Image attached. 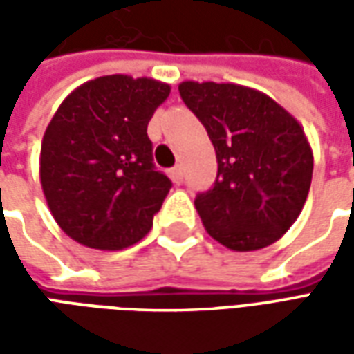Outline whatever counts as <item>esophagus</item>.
<instances>
[{"label": "esophagus", "mask_w": 354, "mask_h": 354, "mask_svg": "<svg viewBox=\"0 0 354 354\" xmlns=\"http://www.w3.org/2000/svg\"><path fill=\"white\" fill-rule=\"evenodd\" d=\"M169 176L172 178V182H174V184H182V182H184V170H182L180 165H176L174 169L169 170Z\"/></svg>", "instance_id": "34e87169"}]
</instances>
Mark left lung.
Here are the masks:
<instances>
[{
    "label": "left lung",
    "instance_id": "obj_1",
    "mask_svg": "<svg viewBox=\"0 0 354 354\" xmlns=\"http://www.w3.org/2000/svg\"><path fill=\"white\" fill-rule=\"evenodd\" d=\"M178 91L216 149L214 185L195 199L205 230L237 252L273 245L311 187L313 151L301 124L256 88L184 81Z\"/></svg>",
    "mask_w": 354,
    "mask_h": 354
}]
</instances>
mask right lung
I'll use <instances>...</instances> for the list:
<instances>
[{
  "label": "right lung",
  "mask_w": 354,
  "mask_h": 354,
  "mask_svg": "<svg viewBox=\"0 0 354 354\" xmlns=\"http://www.w3.org/2000/svg\"><path fill=\"white\" fill-rule=\"evenodd\" d=\"M169 94L167 83L115 73L60 104L43 136L39 178L68 237L123 250L149 233L172 182L155 169L147 123Z\"/></svg>",
  "instance_id": "add662e5"
}]
</instances>
